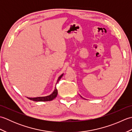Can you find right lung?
<instances>
[{
	"label": "right lung",
	"mask_w": 132,
	"mask_h": 132,
	"mask_svg": "<svg viewBox=\"0 0 132 132\" xmlns=\"http://www.w3.org/2000/svg\"><path fill=\"white\" fill-rule=\"evenodd\" d=\"M63 76V74H62L61 76L58 78L57 81V83L58 82V81L61 79L62 77ZM58 94V91L57 88H55L54 91L52 92V94H50L49 96H43V97H28L29 99L35 101V102H47V101H51L57 97Z\"/></svg>",
	"instance_id": "right-lung-1"
}]
</instances>
